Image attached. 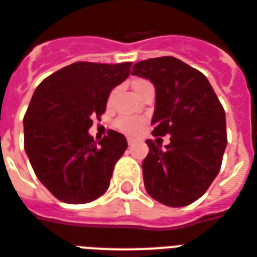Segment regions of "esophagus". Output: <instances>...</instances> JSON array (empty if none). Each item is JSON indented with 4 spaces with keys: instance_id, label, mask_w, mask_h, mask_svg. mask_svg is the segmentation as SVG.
<instances>
[{
    "instance_id": "34e87169",
    "label": "esophagus",
    "mask_w": 257,
    "mask_h": 257,
    "mask_svg": "<svg viewBox=\"0 0 257 257\" xmlns=\"http://www.w3.org/2000/svg\"><path fill=\"white\" fill-rule=\"evenodd\" d=\"M134 142H136V140H134V138H127V144H128V145H133Z\"/></svg>"
}]
</instances>
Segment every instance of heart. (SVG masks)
<instances>
[{
  "instance_id": "1",
  "label": "heart",
  "mask_w": 257,
  "mask_h": 257,
  "mask_svg": "<svg viewBox=\"0 0 257 257\" xmlns=\"http://www.w3.org/2000/svg\"><path fill=\"white\" fill-rule=\"evenodd\" d=\"M149 82L148 80H136L134 82V90L140 89L141 86L148 85ZM116 94V89L112 90L110 91L109 97H108V104H112V101H113V97ZM144 117H138V116H119L117 119L115 120V127L121 133H124V134H137V133H140L142 130V127H144Z\"/></svg>"
}]
</instances>
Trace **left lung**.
Segmentation results:
<instances>
[{"instance_id": "1", "label": "left lung", "mask_w": 257, "mask_h": 257, "mask_svg": "<svg viewBox=\"0 0 257 257\" xmlns=\"http://www.w3.org/2000/svg\"><path fill=\"white\" fill-rule=\"evenodd\" d=\"M131 75L156 87L152 134L171 136L166 149L147 141L142 172L148 194L168 207L194 203L220 171L227 145L223 106L205 75L172 56L138 61Z\"/></svg>"}]
</instances>
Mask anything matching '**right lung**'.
Wrapping results in <instances>:
<instances>
[{
	"label": "right lung",
	"mask_w": 257,
	"mask_h": 257,
	"mask_svg": "<svg viewBox=\"0 0 257 257\" xmlns=\"http://www.w3.org/2000/svg\"><path fill=\"white\" fill-rule=\"evenodd\" d=\"M133 63L78 61L56 71L35 89L24 115V151L35 175L54 197L86 204L109 188L126 137L108 130L89 136L91 117L105 112L110 90L130 75Z\"/></svg>",
	"instance_id": "add662e5"
}]
</instances>
